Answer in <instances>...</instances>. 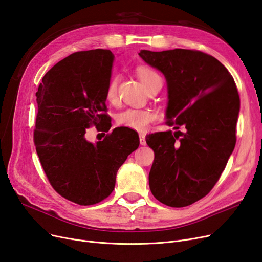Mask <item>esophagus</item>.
<instances>
[{
	"instance_id": "34e87169",
	"label": "esophagus",
	"mask_w": 262,
	"mask_h": 262,
	"mask_svg": "<svg viewBox=\"0 0 262 262\" xmlns=\"http://www.w3.org/2000/svg\"><path fill=\"white\" fill-rule=\"evenodd\" d=\"M139 137H140V144H141V145H146L145 134H144V133H140Z\"/></svg>"
}]
</instances>
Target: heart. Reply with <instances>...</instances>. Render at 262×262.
I'll return each mask as SVG.
<instances>
[{"mask_svg":"<svg viewBox=\"0 0 262 262\" xmlns=\"http://www.w3.org/2000/svg\"><path fill=\"white\" fill-rule=\"evenodd\" d=\"M138 75L146 90L151 84H154L156 81H161L160 76L147 67L138 68ZM117 85H118V78L113 77L108 82L105 92L106 100L110 103H115L117 100ZM154 118L155 114L150 110L128 108V110H124L116 116V122L119 127L135 131H145Z\"/></svg>","mask_w":262,"mask_h":262,"instance_id":"1","label":"heart"}]
</instances>
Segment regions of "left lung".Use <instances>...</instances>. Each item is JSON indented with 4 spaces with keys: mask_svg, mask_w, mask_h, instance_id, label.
I'll use <instances>...</instances> for the list:
<instances>
[{
    "mask_svg": "<svg viewBox=\"0 0 262 262\" xmlns=\"http://www.w3.org/2000/svg\"><path fill=\"white\" fill-rule=\"evenodd\" d=\"M139 55L166 78V119L176 130L146 139L155 152L150 192L170 207L192 205L211 191L235 147V82L217 58L200 51L142 50Z\"/></svg>",
    "mask_w": 262,
    "mask_h": 262,
    "instance_id": "1",
    "label": "left lung"
}]
</instances>
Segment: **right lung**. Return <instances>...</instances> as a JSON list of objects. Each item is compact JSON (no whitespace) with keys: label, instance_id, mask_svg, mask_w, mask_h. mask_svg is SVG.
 Listing matches in <instances>:
<instances>
[{"label":"right lung","instance_id":"1","mask_svg":"<svg viewBox=\"0 0 262 262\" xmlns=\"http://www.w3.org/2000/svg\"><path fill=\"white\" fill-rule=\"evenodd\" d=\"M114 58L101 49L71 54L45 74L35 93L34 144L44 172L59 195L83 206L111 195L118 169L140 144L138 133L124 128L96 143L85 139L92 124L112 127L104 112Z\"/></svg>","mask_w":262,"mask_h":262}]
</instances>
